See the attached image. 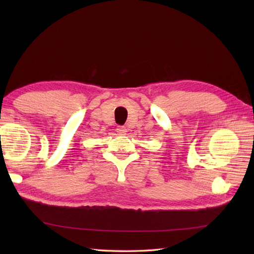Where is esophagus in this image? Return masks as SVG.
Instances as JSON below:
<instances>
[{"label": "esophagus", "instance_id": "obj_1", "mask_svg": "<svg viewBox=\"0 0 254 254\" xmlns=\"http://www.w3.org/2000/svg\"><path fill=\"white\" fill-rule=\"evenodd\" d=\"M117 132H118L119 135H124V134L127 133V128L124 127H119L117 128Z\"/></svg>", "mask_w": 254, "mask_h": 254}]
</instances>
